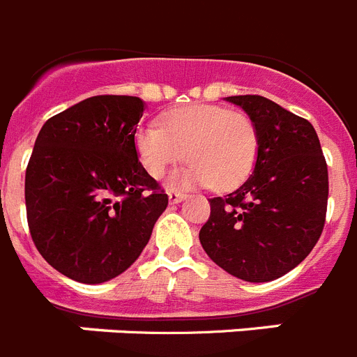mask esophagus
Here are the masks:
<instances>
[{
	"label": "esophagus",
	"instance_id": "34e87169",
	"mask_svg": "<svg viewBox=\"0 0 357 357\" xmlns=\"http://www.w3.org/2000/svg\"><path fill=\"white\" fill-rule=\"evenodd\" d=\"M167 199H169V202L172 204H178L182 199H184V193L176 190H169L167 191Z\"/></svg>",
	"mask_w": 357,
	"mask_h": 357
}]
</instances>
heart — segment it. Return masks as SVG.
I'll return each instance as SVG.
<instances>
[{"mask_svg":"<svg viewBox=\"0 0 357 357\" xmlns=\"http://www.w3.org/2000/svg\"><path fill=\"white\" fill-rule=\"evenodd\" d=\"M139 160L153 178L182 158L188 166L172 176L173 185H209L233 190L255 169L260 133L245 112L220 105H188L169 109L160 126L148 124L137 130Z\"/></svg>","mask_w":357,"mask_h":357,"instance_id":"heart-1","label":"heart"}]
</instances>
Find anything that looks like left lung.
I'll return each instance as SVG.
<instances>
[{"instance_id":"1","label":"left lung","mask_w":357,"mask_h":357,"mask_svg":"<svg viewBox=\"0 0 357 357\" xmlns=\"http://www.w3.org/2000/svg\"><path fill=\"white\" fill-rule=\"evenodd\" d=\"M255 121L260 149L238 190L209 199L199 233L216 266L245 282H271L309 257L327 215L328 172L312 124L261 96L225 97Z\"/></svg>"}]
</instances>
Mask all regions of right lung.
Returning <instances> with one entry per match:
<instances>
[{
  "label": "right lung",
  "mask_w": 357,
  "mask_h": 357,
  "mask_svg": "<svg viewBox=\"0 0 357 357\" xmlns=\"http://www.w3.org/2000/svg\"><path fill=\"white\" fill-rule=\"evenodd\" d=\"M144 102L96 96L43 124L25 175L26 220L41 257L81 283H102L146 248L167 195L137 157Z\"/></svg>",
  "instance_id": "obj_1"
}]
</instances>
